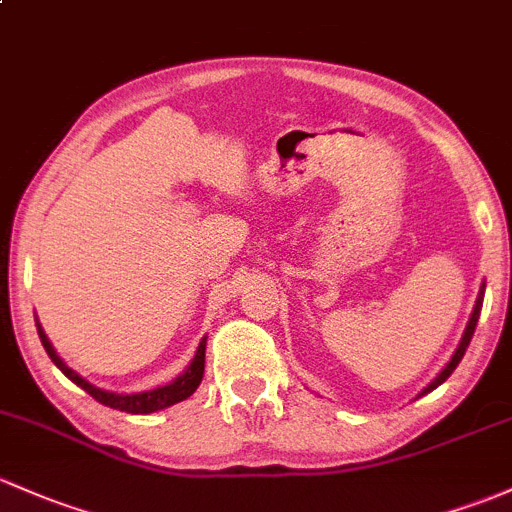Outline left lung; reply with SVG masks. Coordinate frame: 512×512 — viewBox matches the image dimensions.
Masks as SVG:
<instances>
[{"instance_id":"1","label":"left lung","mask_w":512,"mask_h":512,"mask_svg":"<svg viewBox=\"0 0 512 512\" xmlns=\"http://www.w3.org/2000/svg\"><path fill=\"white\" fill-rule=\"evenodd\" d=\"M483 292H486V284H483V287H481V292H478L476 306H473V314H471V319H469V326H466V331H464V338H461L459 348H456L454 355H451V360H449V363H446V368L441 370V373L437 375V378L432 380V383H429L427 387H424V390H422V395H427V392H432L434 387H439L441 383H444V380L449 378L451 373H454V370H456V365L461 363V358H464L466 348H469V343H471V338H473V331H476L478 316H481V306H483Z\"/></svg>"}]
</instances>
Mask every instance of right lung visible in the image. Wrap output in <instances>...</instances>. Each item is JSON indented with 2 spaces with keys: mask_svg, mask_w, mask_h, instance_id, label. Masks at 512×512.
<instances>
[{
  "mask_svg": "<svg viewBox=\"0 0 512 512\" xmlns=\"http://www.w3.org/2000/svg\"><path fill=\"white\" fill-rule=\"evenodd\" d=\"M36 328H39V338H41L43 348H46L48 358L56 363V368L61 370V373L66 375L68 380H73V383L78 385L80 390H85L90 397H95L100 405L112 407V410L129 412V414H152L157 410H164V407L176 405V402L186 400V397H191L193 392H196V387L201 385V380H203V368H206V338L198 343V351H196V355H193L191 365H188V368L179 375V378L171 380L169 385L154 387V390H147V392H134V395H117V392L100 390V387H95L93 383H88L85 378H80L75 370H71L66 363H63L61 355L53 351L51 341H48V336L43 333L41 324H36Z\"/></svg>",
  "mask_w": 512,
  "mask_h": 512,
  "instance_id": "right-lung-1",
  "label": "right lung"
}]
</instances>
